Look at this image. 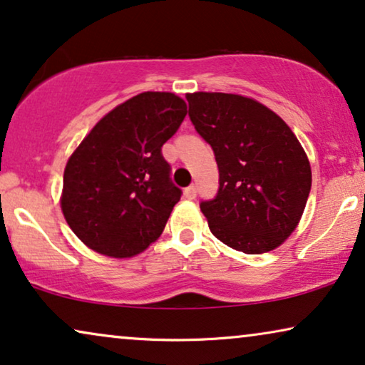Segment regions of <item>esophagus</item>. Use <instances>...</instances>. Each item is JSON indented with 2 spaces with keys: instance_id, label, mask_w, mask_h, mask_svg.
I'll list each match as a JSON object with an SVG mask.
<instances>
[{
  "instance_id": "esophagus-1",
  "label": "esophagus",
  "mask_w": 365,
  "mask_h": 365,
  "mask_svg": "<svg viewBox=\"0 0 365 365\" xmlns=\"http://www.w3.org/2000/svg\"><path fill=\"white\" fill-rule=\"evenodd\" d=\"M196 194H197L196 186H189L184 189V196H186V199H196Z\"/></svg>"
}]
</instances>
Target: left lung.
<instances>
[{
  "label": "left lung",
  "mask_w": 365,
  "mask_h": 365,
  "mask_svg": "<svg viewBox=\"0 0 365 365\" xmlns=\"http://www.w3.org/2000/svg\"><path fill=\"white\" fill-rule=\"evenodd\" d=\"M186 99L219 168L217 196L201 202L209 229L236 251H274L296 231L311 192L306 151L286 121L256 99L206 91Z\"/></svg>",
  "instance_id": "left-lung-1"
}]
</instances>
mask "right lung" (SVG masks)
Instances as JSON below:
<instances>
[{"mask_svg": "<svg viewBox=\"0 0 365 365\" xmlns=\"http://www.w3.org/2000/svg\"><path fill=\"white\" fill-rule=\"evenodd\" d=\"M186 114L174 93H141L99 119L74 149L59 202L89 249L124 259L158 241L181 197L161 148Z\"/></svg>", "mask_w": 365, "mask_h": 365, "instance_id": "1", "label": "right lung"}]
</instances>
